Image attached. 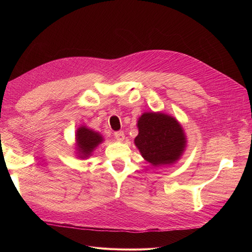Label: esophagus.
Listing matches in <instances>:
<instances>
[{
  "label": "esophagus",
  "instance_id": "34e87169",
  "mask_svg": "<svg viewBox=\"0 0 252 252\" xmlns=\"http://www.w3.org/2000/svg\"><path fill=\"white\" fill-rule=\"evenodd\" d=\"M114 138L118 142H123L125 140V134L123 131H117L114 132Z\"/></svg>",
  "mask_w": 252,
  "mask_h": 252
}]
</instances>
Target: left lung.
<instances>
[{
	"label": "left lung",
	"mask_w": 252,
	"mask_h": 252,
	"mask_svg": "<svg viewBox=\"0 0 252 252\" xmlns=\"http://www.w3.org/2000/svg\"><path fill=\"white\" fill-rule=\"evenodd\" d=\"M139 133L134 145L145 161L155 167L177 163L187 147V138L180 122L161 111L144 112L138 120Z\"/></svg>",
	"instance_id": "left-lung-1"
}]
</instances>
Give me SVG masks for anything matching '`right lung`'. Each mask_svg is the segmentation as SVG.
<instances>
[{"instance_id": "add662e5", "label": "right lung", "mask_w": 252, "mask_h": 252, "mask_svg": "<svg viewBox=\"0 0 252 252\" xmlns=\"http://www.w3.org/2000/svg\"><path fill=\"white\" fill-rule=\"evenodd\" d=\"M74 140L75 154H77V158L81 159H86L93 156L98 145L104 142L103 135L100 132L90 129L85 125H82L77 129Z\"/></svg>"}]
</instances>
